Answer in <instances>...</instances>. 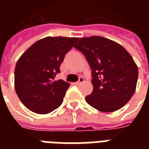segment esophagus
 <instances>
[{
  "label": "esophagus",
  "instance_id": "obj_1",
  "mask_svg": "<svg viewBox=\"0 0 149 149\" xmlns=\"http://www.w3.org/2000/svg\"><path fill=\"white\" fill-rule=\"evenodd\" d=\"M84 78H83V77H79V80H78L77 83H75V84H76L77 86H78V85H79V84H81L82 83H84Z\"/></svg>",
  "mask_w": 149,
  "mask_h": 149
}]
</instances>
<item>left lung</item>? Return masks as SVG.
Segmentation results:
<instances>
[{
	"mask_svg": "<svg viewBox=\"0 0 149 149\" xmlns=\"http://www.w3.org/2000/svg\"><path fill=\"white\" fill-rule=\"evenodd\" d=\"M92 70L93 92L87 104L103 112L118 111L129 101L136 89L139 70L120 44L100 36L82 38L74 46Z\"/></svg>",
	"mask_w": 149,
	"mask_h": 149,
	"instance_id": "8db88e82",
	"label": "left lung"
}]
</instances>
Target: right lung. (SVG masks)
<instances>
[{
	"label": "right lung",
	"mask_w": 149,
	"mask_h": 149,
	"mask_svg": "<svg viewBox=\"0 0 149 149\" xmlns=\"http://www.w3.org/2000/svg\"><path fill=\"white\" fill-rule=\"evenodd\" d=\"M79 38L46 37L22 54L15 70V87L22 104L36 113H49L60 106L70 84L55 80L65 54Z\"/></svg>",
	"instance_id": "add662e5"
}]
</instances>
